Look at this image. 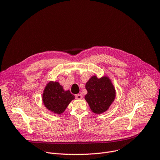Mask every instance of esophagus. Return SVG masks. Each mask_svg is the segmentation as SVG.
I'll list each match as a JSON object with an SVG mask.
<instances>
[{"mask_svg":"<svg viewBox=\"0 0 160 160\" xmlns=\"http://www.w3.org/2000/svg\"><path fill=\"white\" fill-rule=\"evenodd\" d=\"M75 98H76V99H78V100H81V99L82 98V96L81 94H78L75 95Z\"/></svg>","mask_w":160,"mask_h":160,"instance_id":"1","label":"esophagus"}]
</instances>
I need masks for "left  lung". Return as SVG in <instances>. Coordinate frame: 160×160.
Instances as JSON below:
<instances>
[{
  "label": "left lung",
  "mask_w": 160,
  "mask_h": 160,
  "mask_svg": "<svg viewBox=\"0 0 160 160\" xmlns=\"http://www.w3.org/2000/svg\"><path fill=\"white\" fill-rule=\"evenodd\" d=\"M85 88L87 94L85 99L90 108L96 114H102L108 111L114 102L116 90L108 76L98 78L93 75L87 82Z\"/></svg>",
  "instance_id": "8db88e82"
}]
</instances>
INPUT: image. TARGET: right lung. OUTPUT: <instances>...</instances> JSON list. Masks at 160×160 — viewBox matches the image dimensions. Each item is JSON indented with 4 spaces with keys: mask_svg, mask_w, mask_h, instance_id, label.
Masks as SVG:
<instances>
[{
    "mask_svg": "<svg viewBox=\"0 0 160 160\" xmlns=\"http://www.w3.org/2000/svg\"><path fill=\"white\" fill-rule=\"evenodd\" d=\"M75 99L70 90H64L63 87L57 81H49L42 94L43 103L49 111L60 115L69 103Z\"/></svg>",
    "mask_w": 160,
    "mask_h": 160,
    "instance_id": "right-lung-1",
    "label": "right lung"
}]
</instances>
